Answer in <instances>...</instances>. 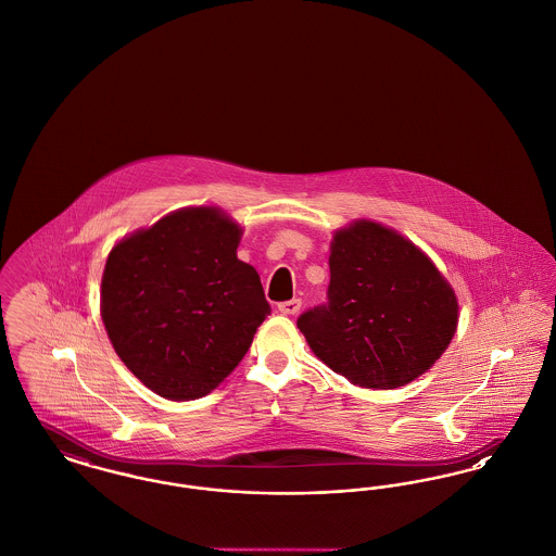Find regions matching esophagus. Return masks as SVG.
<instances>
[{"label": "esophagus", "instance_id": "obj_1", "mask_svg": "<svg viewBox=\"0 0 556 556\" xmlns=\"http://www.w3.org/2000/svg\"><path fill=\"white\" fill-rule=\"evenodd\" d=\"M300 306H302L300 300H288V302H281V304H279V313H281V315H298V313H300Z\"/></svg>", "mask_w": 556, "mask_h": 556}]
</instances>
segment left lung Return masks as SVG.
Returning a JSON list of instances; mask_svg holds the SVG:
<instances>
[{
  "label": "left lung",
  "mask_w": 556,
  "mask_h": 556,
  "mask_svg": "<svg viewBox=\"0 0 556 556\" xmlns=\"http://www.w3.org/2000/svg\"><path fill=\"white\" fill-rule=\"evenodd\" d=\"M329 250V304L298 318L318 361L367 390L431 369L458 327L456 293L435 263L370 218L336 229Z\"/></svg>",
  "instance_id": "8db88e82"
}]
</instances>
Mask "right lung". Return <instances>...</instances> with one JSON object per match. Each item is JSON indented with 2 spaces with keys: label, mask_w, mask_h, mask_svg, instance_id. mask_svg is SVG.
I'll return each mask as SVG.
<instances>
[{
  "label": "right lung",
  "mask_w": 556,
  "mask_h": 556,
  "mask_svg": "<svg viewBox=\"0 0 556 556\" xmlns=\"http://www.w3.org/2000/svg\"><path fill=\"white\" fill-rule=\"evenodd\" d=\"M241 236L223 208L186 206L110 250L100 315L118 358L154 394H211L270 313L258 270L238 258Z\"/></svg>",
  "instance_id": "add662e5"
}]
</instances>
